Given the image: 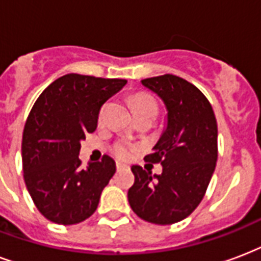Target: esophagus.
<instances>
[{"label": "esophagus", "instance_id": "34e87169", "mask_svg": "<svg viewBox=\"0 0 261 261\" xmlns=\"http://www.w3.org/2000/svg\"><path fill=\"white\" fill-rule=\"evenodd\" d=\"M116 169H117V171H122L126 169V166H125V165H122V163H117Z\"/></svg>", "mask_w": 261, "mask_h": 261}]
</instances>
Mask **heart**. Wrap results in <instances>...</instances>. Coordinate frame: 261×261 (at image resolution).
<instances>
[{"instance_id": "obj_1", "label": "heart", "mask_w": 261, "mask_h": 261, "mask_svg": "<svg viewBox=\"0 0 261 261\" xmlns=\"http://www.w3.org/2000/svg\"><path fill=\"white\" fill-rule=\"evenodd\" d=\"M130 105H132L133 112H141V110H155L158 113V105L156 100L151 96V95L145 94V92H139V94L133 95L130 99ZM103 114H105V108L99 112V120H102ZM130 153V147L126 144H118L114 147V155L117 158L125 159L128 158Z\"/></svg>"}]
</instances>
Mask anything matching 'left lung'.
I'll use <instances>...</instances> for the list:
<instances>
[{"mask_svg":"<svg viewBox=\"0 0 261 261\" xmlns=\"http://www.w3.org/2000/svg\"><path fill=\"white\" fill-rule=\"evenodd\" d=\"M162 99L167 125L145 162L161 163L162 174L132 166L128 200L137 217L173 225L189 217L203 200L218 159V125L213 106L185 79L162 74L141 80Z\"/></svg>","mask_w":261,"mask_h":261,"instance_id":"8db88e82","label":"left lung"}]
</instances>
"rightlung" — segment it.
I'll use <instances>...</instances> for the list:
<instances>
[{
    "mask_svg": "<svg viewBox=\"0 0 261 261\" xmlns=\"http://www.w3.org/2000/svg\"><path fill=\"white\" fill-rule=\"evenodd\" d=\"M126 84L124 79L69 73L39 95L24 125L21 158L25 187L46 219L58 225L86 221L116 173V162L82 167L80 141L98 125L102 105Z\"/></svg>",
    "mask_w": 261,
    "mask_h": 261,
    "instance_id": "add662e5",
    "label": "right lung"
}]
</instances>
